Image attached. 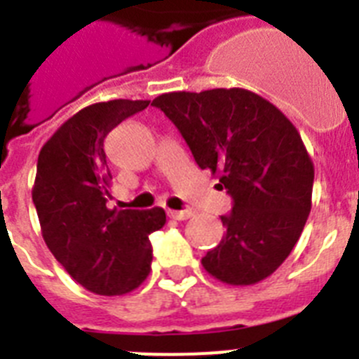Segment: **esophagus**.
Returning a JSON list of instances; mask_svg holds the SVG:
<instances>
[{"instance_id": "34e87169", "label": "esophagus", "mask_w": 359, "mask_h": 359, "mask_svg": "<svg viewBox=\"0 0 359 359\" xmlns=\"http://www.w3.org/2000/svg\"><path fill=\"white\" fill-rule=\"evenodd\" d=\"M169 217L176 219V221H187L192 217V210H169Z\"/></svg>"}]
</instances>
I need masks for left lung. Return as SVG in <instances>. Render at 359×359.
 <instances>
[{
	"mask_svg": "<svg viewBox=\"0 0 359 359\" xmlns=\"http://www.w3.org/2000/svg\"><path fill=\"white\" fill-rule=\"evenodd\" d=\"M172 120L196 163L233 199L221 243L203 268L230 286L264 280L286 261L311 212L315 165L277 106L243 88L172 91L152 100Z\"/></svg>",
	"mask_w": 359,
	"mask_h": 359,
	"instance_id": "8db88e82",
	"label": "left lung"
}]
</instances>
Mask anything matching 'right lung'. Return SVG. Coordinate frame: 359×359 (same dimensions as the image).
I'll list each match as a JSON object with an SVG mask.
<instances>
[{"mask_svg":"<svg viewBox=\"0 0 359 359\" xmlns=\"http://www.w3.org/2000/svg\"><path fill=\"white\" fill-rule=\"evenodd\" d=\"M149 100H109L84 107L57 129L37 158L32 199L41 233L69 277L91 293H131L149 277V236L165 224V210L107 207L111 172L104 140Z\"/></svg>","mask_w":359,"mask_h":359,"instance_id":"obj_1","label":"right lung"}]
</instances>
